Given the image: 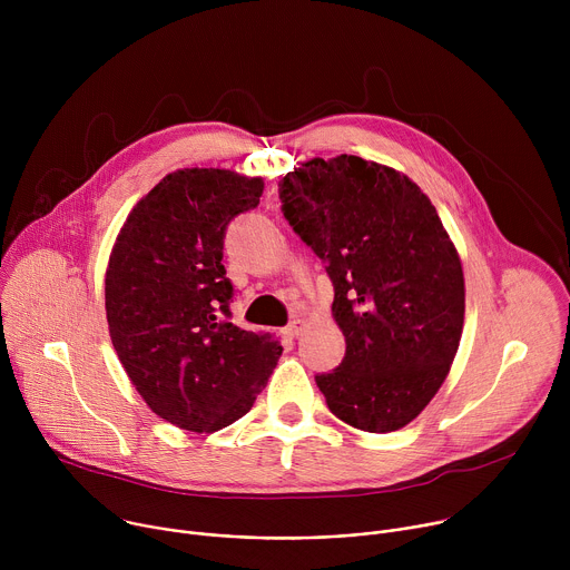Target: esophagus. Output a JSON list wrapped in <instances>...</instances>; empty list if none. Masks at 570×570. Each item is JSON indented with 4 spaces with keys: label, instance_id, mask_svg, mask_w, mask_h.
<instances>
[{
    "label": "esophagus",
    "instance_id": "34e87169",
    "mask_svg": "<svg viewBox=\"0 0 570 570\" xmlns=\"http://www.w3.org/2000/svg\"><path fill=\"white\" fill-rule=\"evenodd\" d=\"M302 332H304V322L302 320H293L282 334L288 336V338H297V336H302Z\"/></svg>",
    "mask_w": 570,
    "mask_h": 570
}]
</instances>
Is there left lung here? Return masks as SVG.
Instances as JSON below:
<instances>
[{"mask_svg":"<svg viewBox=\"0 0 570 570\" xmlns=\"http://www.w3.org/2000/svg\"><path fill=\"white\" fill-rule=\"evenodd\" d=\"M293 232L327 266L347 350L315 383L367 433L411 424L435 396L464 324V275L438 209L409 178L356 155L313 157L279 180Z\"/></svg>","mask_w":570,"mask_h":570,"instance_id":"8db88e82","label":"left lung"}]
</instances>
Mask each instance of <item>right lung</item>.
<instances>
[{
  "mask_svg": "<svg viewBox=\"0 0 570 570\" xmlns=\"http://www.w3.org/2000/svg\"><path fill=\"white\" fill-rule=\"evenodd\" d=\"M262 178L227 169H180L128 214L106 271L115 352L148 409L194 433L246 415L266 387L282 345L229 322L232 282L223 238L255 209Z\"/></svg>",
  "mask_w": 570,
  "mask_h": 570,
  "instance_id": "obj_1",
  "label": "right lung"
}]
</instances>
